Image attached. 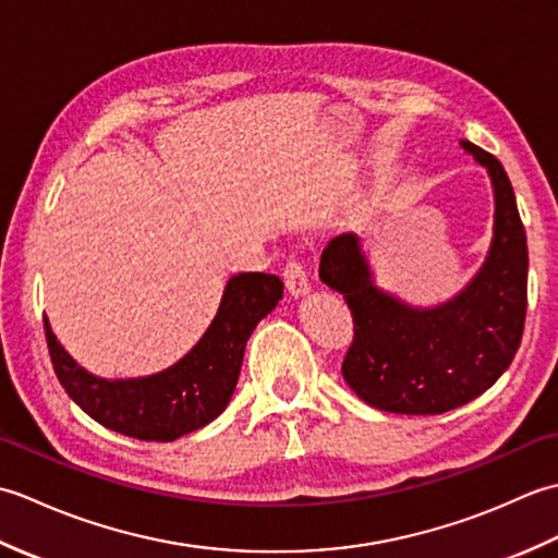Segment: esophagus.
<instances>
[{"mask_svg": "<svg viewBox=\"0 0 558 558\" xmlns=\"http://www.w3.org/2000/svg\"><path fill=\"white\" fill-rule=\"evenodd\" d=\"M282 278H286V288L290 290V294L300 298V294H306L312 290L310 276H306L304 260L300 256H290L286 268H282Z\"/></svg>", "mask_w": 558, "mask_h": 558, "instance_id": "34e87169", "label": "esophagus"}]
</instances>
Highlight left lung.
<instances>
[{
  "label": "left lung",
  "instance_id": "obj_1",
  "mask_svg": "<svg viewBox=\"0 0 558 558\" xmlns=\"http://www.w3.org/2000/svg\"><path fill=\"white\" fill-rule=\"evenodd\" d=\"M462 148L492 174L496 222L487 264L456 300L420 312L376 290L354 234L336 236L318 264L352 312L342 378L376 410L441 414L465 405L496 384L523 340L527 236L513 186L492 153L470 141Z\"/></svg>",
  "mask_w": 558,
  "mask_h": 558
}]
</instances>
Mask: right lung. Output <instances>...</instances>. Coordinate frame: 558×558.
I'll use <instances>...</instances> for the list:
<instances>
[{
	"label": "right lung",
	"mask_w": 558,
	"mask_h": 558,
	"mask_svg": "<svg viewBox=\"0 0 558 558\" xmlns=\"http://www.w3.org/2000/svg\"><path fill=\"white\" fill-rule=\"evenodd\" d=\"M280 298L282 280L272 272L230 278L206 336L184 360L148 378L108 381L83 372L45 322L47 350L59 384L88 417L138 441H174L228 408L246 340Z\"/></svg>",
	"instance_id": "obj_1"
}]
</instances>
